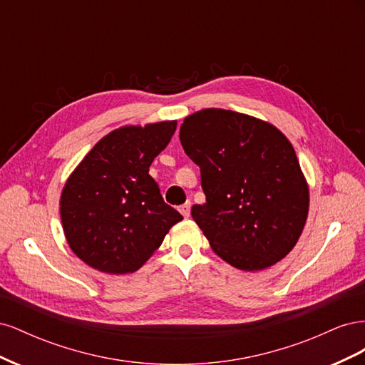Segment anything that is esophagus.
<instances>
[{"instance_id":"1","label":"esophagus","mask_w":365,"mask_h":365,"mask_svg":"<svg viewBox=\"0 0 365 365\" xmlns=\"http://www.w3.org/2000/svg\"><path fill=\"white\" fill-rule=\"evenodd\" d=\"M190 202H185V204H182V205H180V212H181V215L184 216V217H189L190 216Z\"/></svg>"}]
</instances>
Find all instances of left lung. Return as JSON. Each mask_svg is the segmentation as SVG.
Here are the masks:
<instances>
[{
  "label": "left lung",
  "mask_w": 365,
  "mask_h": 365,
  "mask_svg": "<svg viewBox=\"0 0 365 365\" xmlns=\"http://www.w3.org/2000/svg\"><path fill=\"white\" fill-rule=\"evenodd\" d=\"M184 152L200 165L205 204L192 217L231 267L260 271L297 244L309 187L289 140L268 121L208 108L184 118Z\"/></svg>",
  "instance_id": "obj_1"
}]
</instances>
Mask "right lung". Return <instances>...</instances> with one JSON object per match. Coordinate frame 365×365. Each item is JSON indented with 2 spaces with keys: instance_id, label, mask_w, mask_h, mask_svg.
<instances>
[{
  "instance_id": "add662e5",
  "label": "right lung",
  "mask_w": 365,
  "mask_h": 365,
  "mask_svg": "<svg viewBox=\"0 0 365 365\" xmlns=\"http://www.w3.org/2000/svg\"><path fill=\"white\" fill-rule=\"evenodd\" d=\"M176 120L109 132L63 185L61 219L73 252L106 274L140 269L182 220L149 175L169 145Z\"/></svg>"
}]
</instances>
